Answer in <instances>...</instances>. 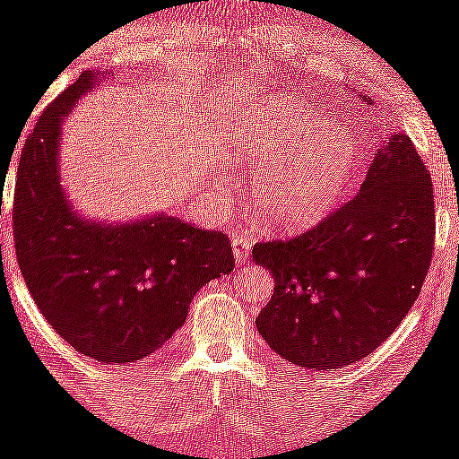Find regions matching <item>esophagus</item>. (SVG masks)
I'll return each mask as SVG.
<instances>
[{
    "label": "esophagus",
    "mask_w": 459,
    "mask_h": 459,
    "mask_svg": "<svg viewBox=\"0 0 459 459\" xmlns=\"http://www.w3.org/2000/svg\"><path fill=\"white\" fill-rule=\"evenodd\" d=\"M230 244H233V257H235V264L238 266H242V264H248L250 259V238H246V235H239L235 233L233 239H230Z\"/></svg>",
    "instance_id": "1"
}]
</instances>
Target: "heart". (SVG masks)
Instances as JSON below:
<instances>
[{"label": "heart", "mask_w": 459, "mask_h": 459, "mask_svg": "<svg viewBox=\"0 0 459 459\" xmlns=\"http://www.w3.org/2000/svg\"><path fill=\"white\" fill-rule=\"evenodd\" d=\"M323 127L318 116L286 103L255 108L235 127L229 160L257 178L255 213L268 224L310 226L343 195L351 147L345 134H321Z\"/></svg>", "instance_id": "1"}]
</instances>
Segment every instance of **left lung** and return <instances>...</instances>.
I'll list each match as a JSON object with an SVG mask.
<instances>
[{
  "label": "left lung",
  "instance_id": "obj_1",
  "mask_svg": "<svg viewBox=\"0 0 459 459\" xmlns=\"http://www.w3.org/2000/svg\"><path fill=\"white\" fill-rule=\"evenodd\" d=\"M433 244L431 176L398 134L341 209L297 238L253 246L255 264L274 277L259 334L299 368L336 371L365 359L411 310Z\"/></svg>",
  "mask_w": 459,
  "mask_h": 459
}]
</instances>
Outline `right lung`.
Here are the masks:
<instances>
[{"instance_id":"right-lung-1","label":"right lung","mask_w":459,"mask_h":459,"mask_svg":"<svg viewBox=\"0 0 459 459\" xmlns=\"http://www.w3.org/2000/svg\"><path fill=\"white\" fill-rule=\"evenodd\" d=\"M83 72L23 144L14 182L17 264L37 307L76 351L108 365L153 354L185 323L191 299L235 268L229 235L171 215L129 224L90 221L59 180L64 116L94 88Z\"/></svg>"}]
</instances>
